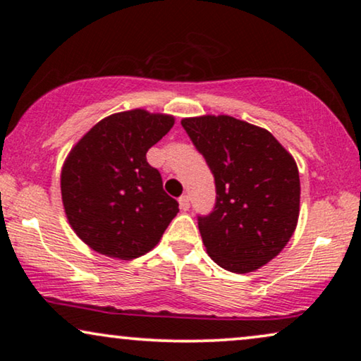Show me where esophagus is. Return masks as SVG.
<instances>
[{
    "label": "esophagus",
    "instance_id": "34e87169",
    "mask_svg": "<svg viewBox=\"0 0 361 361\" xmlns=\"http://www.w3.org/2000/svg\"><path fill=\"white\" fill-rule=\"evenodd\" d=\"M179 205H180L182 210H189V207H190L189 195H182V197H179Z\"/></svg>",
    "mask_w": 361,
    "mask_h": 361
}]
</instances>
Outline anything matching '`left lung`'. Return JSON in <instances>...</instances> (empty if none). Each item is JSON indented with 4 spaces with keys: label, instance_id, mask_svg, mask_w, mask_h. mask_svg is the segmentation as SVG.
I'll return each mask as SVG.
<instances>
[{
    "label": "left lung",
    "instance_id": "left-lung-1",
    "mask_svg": "<svg viewBox=\"0 0 361 361\" xmlns=\"http://www.w3.org/2000/svg\"><path fill=\"white\" fill-rule=\"evenodd\" d=\"M215 179V207L199 215L207 253L231 273H250L279 255L299 219L295 161L269 131L233 116L182 120Z\"/></svg>",
    "mask_w": 361,
    "mask_h": 361
}]
</instances>
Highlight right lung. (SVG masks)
Masks as SVG:
<instances>
[{
	"mask_svg": "<svg viewBox=\"0 0 361 361\" xmlns=\"http://www.w3.org/2000/svg\"><path fill=\"white\" fill-rule=\"evenodd\" d=\"M174 118L131 110L97 123L68 154L61 190L68 224L92 250L120 259L151 251L179 212L146 152Z\"/></svg>",
	"mask_w": 361,
	"mask_h": 361,
	"instance_id": "obj_1",
	"label": "right lung"
}]
</instances>
